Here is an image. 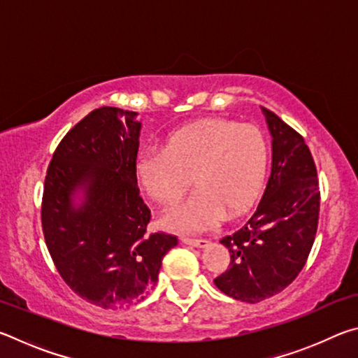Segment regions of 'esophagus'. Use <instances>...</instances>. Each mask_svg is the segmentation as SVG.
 Returning <instances> with one entry per match:
<instances>
[{
    "mask_svg": "<svg viewBox=\"0 0 358 358\" xmlns=\"http://www.w3.org/2000/svg\"><path fill=\"white\" fill-rule=\"evenodd\" d=\"M181 241L186 245H191V246H196V248H205L208 246V240L205 238H189V237H181Z\"/></svg>",
    "mask_w": 358,
    "mask_h": 358,
    "instance_id": "1",
    "label": "esophagus"
}]
</instances>
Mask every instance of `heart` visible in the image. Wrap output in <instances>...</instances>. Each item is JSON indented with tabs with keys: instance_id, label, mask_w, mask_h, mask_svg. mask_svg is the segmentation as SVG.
<instances>
[{
	"instance_id": "heart-1",
	"label": "heart",
	"mask_w": 358,
	"mask_h": 358,
	"mask_svg": "<svg viewBox=\"0 0 358 358\" xmlns=\"http://www.w3.org/2000/svg\"><path fill=\"white\" fill-rule=\"evenodd\" d=\"M268 143L252 124L208 118L183 126L164 150H143L136 177L155 202L175 207L192 185L189 201L164 217L169 229L196 232L227 216H237L256 201L268 167Z\"/></svg>"
}]
</instances>
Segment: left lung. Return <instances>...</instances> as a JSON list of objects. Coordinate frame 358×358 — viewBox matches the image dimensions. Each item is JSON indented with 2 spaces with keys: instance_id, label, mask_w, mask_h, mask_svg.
Returning <instances> with one entry per match:
<instances>
[{
  "instance_id": "obj_1",
  "label": "left lung",
  "mask_w": 358,
  "mask_h": 358,
  "mask_svg": "<svg viewBox=\"0 0 358 358\" xmlns=\"http://www.w3.org/2000/svg\"><path fill=\"white\" fill-rule=\"evenodd\" d=\"M271 134V173L250 220L221 238L229 268L216 287L235 300L257 303L292 282L316 238L320 192L311 151L299 132L262 107Z\"/></svg>"
}]
</instances>
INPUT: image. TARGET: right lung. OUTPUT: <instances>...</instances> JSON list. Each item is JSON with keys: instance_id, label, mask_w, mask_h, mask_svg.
<instances>
[{"instance_id": "obj_1", "label": "right lung", "mask_w": 358, "mask_h": 358, "mask_svg": "<svg viewBox=\"0 0 358 358\" xmlns=\"http://www.w3.org/2000/svg\"><path fill=\"white\" fill-rule=\"evenodd\" d=\"M136 117L101 107L78 121L53 153L42 196V230L59 276L83 300L112 310L143 300L178 243L147 230L151 213L134 169L142 128Z\"/></svg>"}]
</instances>
